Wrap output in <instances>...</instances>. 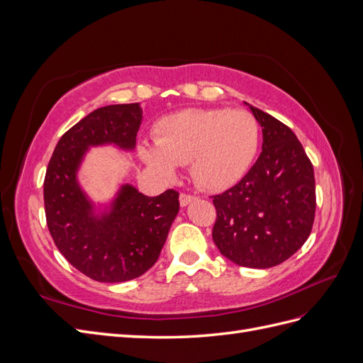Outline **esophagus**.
<instances>
[{"instance_id": "34e87169", "label": "esophagus", "mask_w": 363, "mask_h": 363, "mask_svg": "<svg viewBox=\"0 0 363 363\" xmlns=\"http://www.w3.org/2000/svg\"><path fill=\"white\" fill-rule=\"evenodd\" d=\"M196 200V196L195 195H189V194H180V206L182 207H184V206H188V204H191L192 201H195Z\"/></svg>"}]
</instances>
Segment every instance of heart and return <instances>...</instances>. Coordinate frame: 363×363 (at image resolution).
Instances as JSON below:
<instances>
[{"label":"heart","mask_w":363,"mask_h":363,"mask_svg":"<svg viewBox=\"0 0 363 363\" xmlns=\"http://www.w3.org/2000/svg\"><path fill=\"white\" fill-rule=\"evenodd\" d=\"M257 119L244 108H186L162 118L155 147L140 156L163 179L175 177V164H188L194 182L207 191H224L250 169L259 148Z\"/></svg>","instance_id":"b5f03b06"}]
</instances>
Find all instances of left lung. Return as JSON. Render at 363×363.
<instances>
[{
	"label": "left lung",
	"mask_w": 363,
	"mask_h": 363,
	"mask_svg": "<svg viewBox=\"0 0 363 363\" xmlns=\"http://www.w3.org/2000/svg\"><path fill=\"white\" fill-rule=\"evenodd\" d=\"M248 107L262 127V152L242 180L212 196V238L236 265L265 269L288 260L309 238L316 208L315 175L294 131L260 108Z\"/></svg>",
	"instance_id": "1"
}]
</instances>
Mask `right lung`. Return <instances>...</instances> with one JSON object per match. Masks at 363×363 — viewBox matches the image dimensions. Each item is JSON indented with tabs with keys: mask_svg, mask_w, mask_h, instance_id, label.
<instances>
[{
	"mask_svg": "<svg viewBox=\"0 0 363 363\" xmlns=\"http://www.w3.org/2000/svg\"><path fill=\"white\" fill-rule=\"evenodd\" d=\"M140 123L139 103L96 108L60 138L47 168L43 203L51 238L74 268L96 281H128L147 272L180 208L177 191L147 196L123 184L112 204L95 213L80 188L77 171L89 147L135 150Z\"/></svg>",
	"mask_w": 363,
	"mask_h": 363,
	"instance_id": "obj_1",
	"label": "right lung"
}]
</instances>
